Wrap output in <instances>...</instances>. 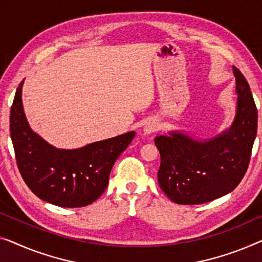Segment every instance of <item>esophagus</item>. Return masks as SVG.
I'll use <instances>...</instances> for the list:
<instances>
[{
    "label": "esophagus",
    "mask_w": 262,
    "mask_h": 262,
    "mask_svg": "<svg viewBox=\"0 0 262 262\" xmlns=\"http://www.w3.org/2000/svg\"><path fill=\"white\" fill-rule=\"evenodd\" d=\"M159 130V122L155 120H149L144 123L143 126V133L144 135H149L153 134V133Z\"/></svg>",
    "instance_id": "1"
}]
</instances>
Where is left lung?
Instances as JSON below:
<instances>
[{
  "mask_svg": "<svg viewBox=\"0 0 262 262\" xmlns=\"http://www.w3.org/2000/svg\"><path fill=\"white\" fill-rule=\"evenodd\" d=\"M236 81V115L231 128L216 138L199 141L179 132L156 136L161 156L158 181L179 205H200L235 188L247 171L257 129V111L243 73L233 66Z\"/></svg>",
  "mask_w": 262,
  "mask_h": 262,
  "instance_id": "left-lung-1",
  "label": "left lung"
}]
</instances>
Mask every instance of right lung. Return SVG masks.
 Here are the masks:
<instances>
[{
    "instance_id": "right-lung-1",
    "label": "right lung",
    "mask_w": 262,
    "mask_h": 262,
    "mask_svg": "<svg viewBox=\"0 0 262 262\" xmlns=\"http://www.w3.org/2000/svg\"><path fill=\"white\" fill-rule=\"evenodd\" d=\"M19 83L10 109V136L26 185L41 200L76 208L93 204L108 186L109 174L135 132L77 149H58L31 130L22 106Z\"/></svg>"
}]
</instances>
